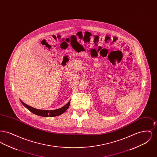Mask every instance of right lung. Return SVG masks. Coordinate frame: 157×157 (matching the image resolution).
<instances>
[{
  "label": "right lung",
  "mask_w": 157,
  "mask_h": 157,
  "mask_svg": "<svg viewBox=\"0 0 157 157\" xmlns=\"http://www.w3.org/2000/svg\"><path fill=\"white\" fill-rule=\"evenodd\" d=\"M21 101L25 107H26L29 111H30V112L33 113L35 115H37L40 116V117H56V116L60 115L65 112L69 106L71 101H69L67 104L64 105L63 106H62L60 108L55 109V110H50V111L36 109V108H34L30 106L25 104L21 100Z\"/></svg>",
  "instance_id": "1"
}]
</instances>
